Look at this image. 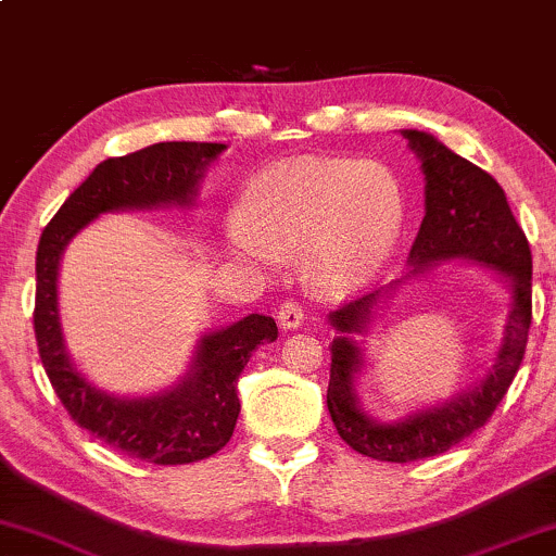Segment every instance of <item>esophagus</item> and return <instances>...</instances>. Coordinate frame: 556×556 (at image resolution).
<instances>
[{
    "label": "esophagus",
    "mask_w": 556,
    "mask_h": 556,
    "mask_svg": "<svg viewBox=\"0 0 556 556\" xmlns=\"http://www.w3.org/2000/svg\"><path fill=\"white\" fill-rule=\"evenodd\" d=\"M303 308H300L298 303H292V300H287V303L279 305L277 311V321H279V329L282 331H295L303 327Z\"/></svg>",
    "instance_id": "obj_1"
}]
</instances>
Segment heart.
Instances as JSON below:
<instances>
[{
    "label": "heart",
    "mask_w": 556,
    "mask_h": 556,
    "mask_svg": "<svg viewBox=\"0 0 556 556\" xmlns=\"http://www.w3.org/2000/svg\"><path fill=\"white\" fill-rule=\"evenodd\" d=\"M405 195L379 164L300 156L253 180L227 227L229 251L261 271L303 253V277L324 298L353 295L397 251Z\"/></svg>",
    "instance_id": "heart-1"
}]
</instances>
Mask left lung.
<instances>
[{
	"label": "left lung",
	"mask_w": 556,
	"mask_h": 556,
	"mask_svg": "<svg viewBox=\"0 0 556 556\" xmlns=\"http://www.w3.org/2000/svg\"><path fill=\"white\" fill-rule=\"evenodd\" d=\"M424 172V206L418 238L407 256L405 277L371 295H363L329 314L334 329L327 407L337 433L361 455L384 463H413L442 455L481 429L496 410L522 355L531 327V248L515 222L502 185L457 156L424 130H400ZM450 260H470L496 273L508 287V321L492 366L476 386L452 399L417 408L397 421H379L362 407L357 379L365 367L362 341L378 311L400 283L428 276Z\"/></svg>",
	"instance_id": "8db88e82"
}]
</instances>
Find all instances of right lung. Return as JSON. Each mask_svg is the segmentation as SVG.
<instances>
[{"label": "right lung", "mask_w": 556, "mask_h": 556, "mask_svg": "<svg viewBox=\"0 0 556 556\" xmlns=\"http://www.w3.org/2000/svg\"><path fill=\"white\" fill-rule=\"evenodd\" d=\"M227 151L225 143L169 140L136 154L106 159L62 203L36 251L34 329L43 368L70 418L125 455L154 465H185L212 457L232 437L240 416L238 379L253 350L277 340L271 316L251 314L206 331L175 384L138 397L96 387L67 353L60 321V261L70 240L114 212L190 208L203 175Z\"/></svg>", "instance_id": "add662e5"}]
</instances>
